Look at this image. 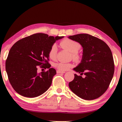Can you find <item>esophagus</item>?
I'll return each instance as SVG.
<instances>
[{
  "label": "esophagus",
  "mask_w": 122,
  "mask_h": 122,
  "mask_svg": "<svg viewBox=\"0 0 122 122\" xmlns=\"http://www.w3.org/2000/svg\"><path fill=\"white\" fill-rule=\"evenodd\" d=\"M56 73H65L64 71H60V70H58L57 71H56Z\"/></svg>",
  "instance_id": "esophagus-1"
}]
</instances>
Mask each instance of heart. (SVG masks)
I'll return each instance as SVG.
<instances>
[{"mask_svg":"<svg viewBox=\"0 0 122 122\" xmlns=\"http://www.w3.org/2000/svg\"><path fill=\"white\" fill-rule=\"evenodd\" d=\"M61 46L65 49L68 50L72 54L73 58L76 61L79 59V54L78 53V51L81 48V44L77 41L69 39H66L63 40L60 43ZM57 46L56 44H53L51 46L49 51V56L51 59H55L57 55ZM55 66L58 69L61 71H66L69 69L71 66V64L69 63L59 62L54 64Z\"/></svg>","mask_w":122,"mask_h":122,"instance_id":"1","label":"heart"}]
</instances>
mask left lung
Masks as SVG:
<instances>
[{
	"label": "left lung",
	"mask_w": 122,
	"mask_h": 122,
	"mask_svg": "<svg viewBox=\"0 0 122 122\" xmlns=\"http://www.w3.org/2000/svg\"><path fill=\"white\" fill-rule=\"evenodd\" d=\"M83 47L81 62L73 70L85 75L74 74L69 83V88L76 96L85 100L99 98L107 90L114 72L111 50L104 41L88 34L69 36Z\"/></svg>",
	"instance_id": "left-lung-1"
}]
</instances>
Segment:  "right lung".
I'll list each match as a JSON object with an SVG mask.
<instances>
[{
  "mask_svg": "<svg viewBox=\"0 0 122 122\" xmlns=\"http://www.w3.org/2000/svg\"><path fill=\"white\" fill-rule=\"evenodd\" d=\"M64 36H48L36 33L15 43L8 54L5 69L10 83L16 92L28 98L41 96L49 89L56 69L50 68L49 51L51 46ZM49 70L38 74L37 66Z\"/></svg>",
  "mask_w": 122,
  "mask_h": 122,
  "instance_id": "1",
  "label": "right lung"
}]
</instances>
